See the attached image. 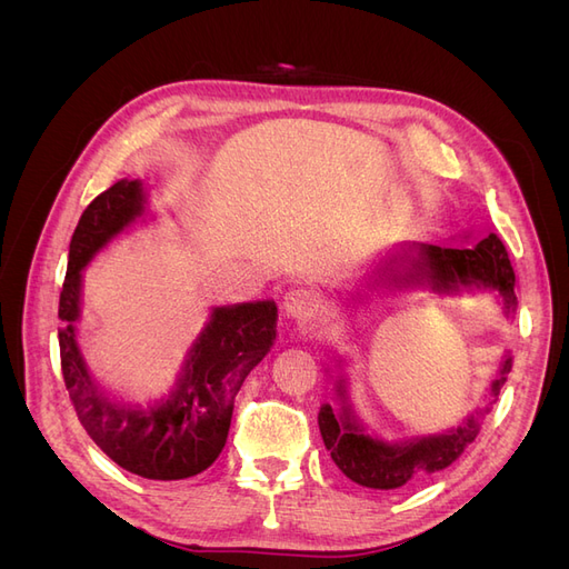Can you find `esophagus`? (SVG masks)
<instances>
[{
  "label": "esophagus",
  "instance_id": "1",
  "mask_svg": "<svg viewBox=\"0 0 569 569\" xmlns=\"http://www.w3.org/2000/svg\"><path fill=\"white\" fill-rule=\"evenodd\" d=\"M282 311L291 320H313L320 311V299L313 289L295 287L284 295Z\"/></svg>",
  "mask_w": 569,
  "mask_h": 569
}]
</instances>
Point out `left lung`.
Wrapping results in <instances>:
<instances>
[{"label":"left lung","mask_w":569,"mask_h":569,"mask_svg":"<svg viewBox=\"0 0 569 569\" xmlns=\"http://www.w3.org/2000/svg\"><path fill=\"white\" fill-rule=\"evenodd\" d=\"M410 251V256L406 251L403 256L399 253V258H389V263L380 268V280L406 287L429 284L435 291L489 287L501 295L506 313L515 311V306H518L510 258L503 242L493 232L472 247L412 244ZM510 366L512 360L506 358L501 377L491 385L493 396L501 391ZM339 396L343 399V385H339ZM341 403V416L332 410V406L320 408V435L337 468L356 485L368 489H399L408 481L449 468L479 432L477 420L470 418L468 425L453 429L449 435L425 437L406 443H387L366 435L363 427L353 420L347 401Z\"/></svg>","instance_id":"obj_1"}]
</instances>
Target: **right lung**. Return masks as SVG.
Masks as SVG:
<instances>
[{"label": "right lung", "instance_id": "right-lung-1", "mask_svg": "<svg viewBox=\"0 0 569 569\" xmlns=\"http://www.w3.org/2000/svg\"><path fill=\"white\" fill-rule=\"evenodd\" d=\"M144 213L140 180H118L82 211L68 249L59 299L61 372L84 432L120 468L147 479L203 472L228 441L234 396L278 332L274 301L220 306L189 349L176 391L147 410L118 403L97 387L76 341L82 268L109 239Z\"/></svg>", "mask_w": 569, "mask_h": 569}]
</instances>
